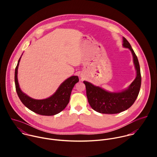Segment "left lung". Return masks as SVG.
I'll list each match as a JSON object with an SVG mask.
<instances>
[{"label":"left lung","instance_id":"1","mask_svg":"<svg viewBox=\"0 0 157 157\" xmlns=\"http://www.w3.org/2000/svg\"><path fill=\"white\" fill-rule=\"evenodd\" d=\"M122 39L123 47L128 48L132 53L136 71V78L132 82L122 91L110 92L88 81H83L89 105L95 111L101 114H117L128 109L136 101L140 91L141 75L138 58L128 41L124 36Z\"/></svg>","mask_w":157,"mask_h":157}]
</instances>
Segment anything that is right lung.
<instances>
[{"instance_id": "right-lung-1", "label": "right lung", "mask_w": 157, "mask_h": 157, "mask_svg": "<svg viewBox=\"0 0 157 157\" xmlns=\"http://www.w3.org/2000/svg\"><path fill=\"white\" fill-rule=\"evenodd\" d=\"M23 55V54H22ZM18 61L15 70L16 91L21 102L34 113L42 116H54L61 112L68 105L72 89L79 81L78 76H72L64 80L51 96L43 99H35L29 96L21 90L18 81V68L22 56Z\"/></svg>"}]
</instances>
